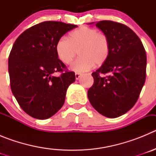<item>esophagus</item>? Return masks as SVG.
Masks as SVG:
<instances>
[{"mask_svg": "<svg viewBox=\"0 0 156 156\" xmlns=\"http://www.w3.org/2000/svg\"><path fill=\"white\" fill-rule=\"evenodd\" d=\"M82 76V73H75V76H76V80H78L80 77Z\"/></svg>", "mask_w": 156, "mask_h": 156, "instance_id": "obj_1", "label": "esophagus"}]
</instances>
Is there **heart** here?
Returning a JSON list of instances; mask_svg holds the SVG:
<instances>
[{
  "mask_svg": "<svg viewBox=\"0 0 156 156\" xmlns=\"http://www.w3.org/2000/svg\"><path fill=\"white\" fill-rule=\"evenodd\" d=\"M109 41L104 34L88 27H82L69 34V39L62 37L55 46L59 60L69 65L79 51L80 57L72 66L76 72H86L94 66L102 65L109 54Z\"/></svg>",
  "mask_w": 156,
  "mask_h": 156,
  "instance_id": "1",
  "label": "heart"
}]
</instances>
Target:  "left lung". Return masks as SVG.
<instances>
[{"mask_svg":"<svg viewBox=\"0 0 156 156\" xmlns=\"http://www.w3.org/2000/svg\"><path fill=\"white\" fill-rule=\"evenodd\" d=\"M95 26L108 37L110 49L108 58L92 73L94 84L87 91L88 99L99 113L116 118L138 99L145 82L146 52L140 38L125 25L103 20Z\"/></svg>","mask_w":156,"mask_h":156,"instance_id":"8db88e82","label":"left lung"}]
</instances>
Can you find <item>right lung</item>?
<instances>
[{
    "instance_id": "obj_1",
    "label": "right lung",
    "mask_w": 156,
    "mask_h": 156,
    "mask_svg": "<svg viewBox=\"0 0 156 156\" xmlns=\"http://www.w3.org/2000/svg\"><path fill=\"white\" fill-rule=\"evenodd\" d=\"M76 27L62 22H43L23 32L14 43L8 58L11 89L30 116L48 119L62 107L66 90L76 76L59 60L55 46ZM58 71L62 74L55 77Z\"/></svg>"
}]
</instances>
